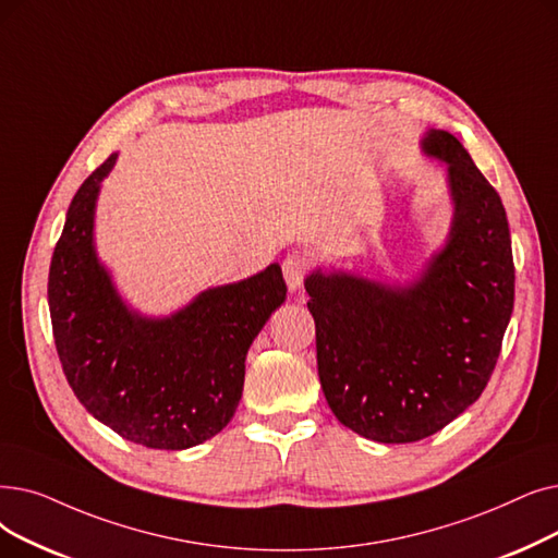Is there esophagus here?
I'll use <instances>...</instances> for the list:
<instances>
[{
  "mask_svg": "<svg viewBox=\"0 0 558 558\" xmlns=\"http://www.w3.org/2000/svg\"><path fill=\"white\" fill-rule=\"evenodd\" d=\"M307 269H310V259L303 253H289L282 259V276H284V282H287L289 289H292V292H296V289L303 287Z\"/></svg>",
  "mask_w": 558,
  "mask_h": 558,
  "instance_id": "1",
  "label": "esophagus"
}]
</instances>
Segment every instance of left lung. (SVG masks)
Wrapping results in <instances>:
<instances>
[{"label":"left lung","mask_w":558,"mask_h":558,"mask_svg":"<svg viewBox=\"0 0 558 558\" xmlns=\"http://www.w3.org/2000/svg\"><path fill=\"white\" fill-rule=\"evenodd\" d=\"M422 150L447 161L453 221L420 278L390 287L319 269L305 280L326 401L344 426L385 445L424 440L481 397L515 296L499 193L453 134L430 130Z\"/></svg>","instance_id":"1"}]
</instances>
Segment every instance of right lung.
Wrapping results in <instances>:
<instances>
[{
  "instance_id": "right-lung-1",
  "label": "right lung",
  "mask_w": 558,
  "mask_h": 558,
  "mask_svg": "<svg viewBox=\"0 0 558 558\" xmlns=\"http://www.w3.org/2000/svg\"><path fill=\"white\" fill-rule=\"evenodd\" d=\"M116 157L95 168L68 207L47 280L54 344L72 392L95 420L143 447L189 449L234 417L246 353L284 303L287 284L271 264L207 289L171 317L130 310L93 244L95 203Z\"/></svg>"
}]
</instances>
